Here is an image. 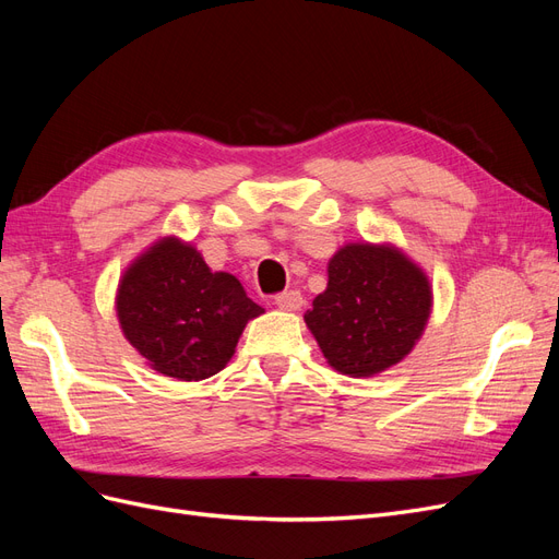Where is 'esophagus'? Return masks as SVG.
<instances>
[{"label":"esophagus","mask_w":559,"mask_h":559,"mask_svg":"<svg viewBox=\"0 0 559 559\" xmlns=\"http://www.w3.org/2000/svg\"><path fill=\"white\" fill-rule=\"evenodd\" d=\"M302 302H306V300H302L300 292H284V294L275 296V306H277L280 310H286V312L300 310Z\"/></svg>","instance_id":"esophagus-1"}]
</instances>
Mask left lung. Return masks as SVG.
Listing matches in <instances>:
<instances>
[{"label":"left lung","instance_id":"left-lung-1","mask_svg":"<svg viewBox=\"0 0 559 559\" xmlns=\"http://www.w3.org/2000/svg\"><path fill=\"white\" fill-rule=\"evenodd\" d=\"M326 273L306 324L329 366L373 378L408 357L433 308L425 270L389 242H349L333 253Z\"/></svg>","mask_w":559,"mask_h":559}]
</instances>
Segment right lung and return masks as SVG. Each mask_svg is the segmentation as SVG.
Segmentation results:
<instances>
[{
    "instance_id": "obj_1",
    "label": "right lung",
    "mask_w": 559,
    "mask_h": 559,
    "mask_svg": "<svg viewBox=\"0 0 559 559\" xmlns=\"http://www.w3.org/2000/svg\"><path fill=\"white\" fill-rule=\"evenodd\" d=\"M265 310L230 273H212L175 235L156 240L118 282L116 317L126 341L165 378L198 382L226 368L247 321Z\"/></svg>"
}]
</instances>
